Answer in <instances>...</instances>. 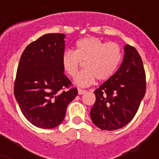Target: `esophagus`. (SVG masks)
<instances>
[{"mask_svg":"<svg viewBox=\"0 0 159 159\" xmlns=\"http://www.w3.org/2000/svg\"><path fill=\"white\" fill-rule=\"evenodd\" d=\"M87 92L86 90H82V89H78V94L79 95H82L84 94L85 92Z\"/></svg>","mask_w":159,"mask_h":159,"instance_id":"esophagus-1","label":"esophagus"}]
</instances>
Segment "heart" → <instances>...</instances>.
I'll list each match as a JSON object with an SVG mask.
<instances>
[{
  "mask_svg": "<svg viewBox=\"0 0 159 159\" xmlns=\"http://www.w3.org/2000/svg\"><path fill=\"white\" fill-rule=\"evenodd\" d=\"M122 59V50L118 43H105L93 36L77 41L74 52L66 51L62 56V68L70 77L75 78L85 62V69L76 78L80 87H88L97 78L106 81L111 78Z\"/></svg>",
  "mask_w": 159,
  "mask_h": 159,
  "instance_id": "b5f03b06",
  "label": "heart"
}]
</instances>
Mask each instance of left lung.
Returning <instances> with one entry per match:
<instances>
[{
	"label": "left lung",
	"instance_id": "obj_1",
	"mask_svg": "<svg viewBox=\"0 0 159 159\" xmlns=\"http://www.w3.org/2000/svg\"><path fill=\"white\" fill-rule=\"evenodd\" d=\"M146 92V75L140 55L133 46H125L120 67L96 89L91 119L98 128L116 130L125 126L137 113Z\"/></svg>",
	"mask_w": 159,
	"mask_h": 159
}]
</instances>
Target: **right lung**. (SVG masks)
I'll return each mask as SVG.
<instances>
[{"instance_id": "obj_1", "label": "right lung", "mask_w": 159, "mask_h": 159, "mask_svg": "<svg viewBox=\"0 0 159 159\" xmlns=\"http://www.w3.org/2000/svg\"><path fill=\"white\" fill-rule=\"evenodd\" d=\"M63 34H47L29 44L20 57L14 94L25 117L36 127L62 123L77 89L63 72Z\"/></svg>"}]
</instances>
